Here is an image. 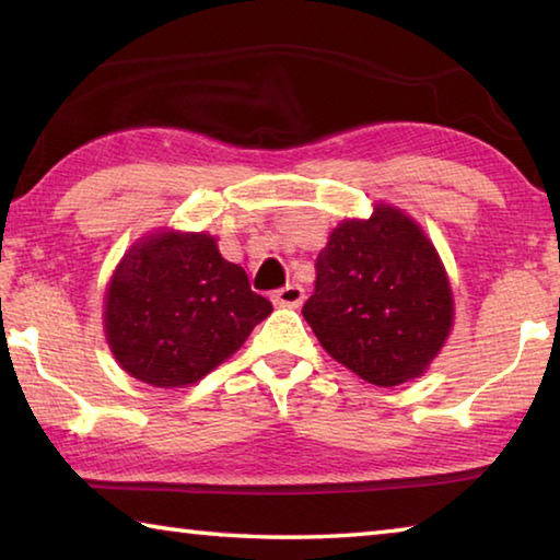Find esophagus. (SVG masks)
<instances>
[{
    "mask_svg": "<svg viewBox=\"0 0 560 560\" xmlns=\"http://www.w3.org/2000/svg\"><path fill=\"white\" fill-rule=\"evenodd\" d=\"M301 301H303V289L299 283H289V287H283L273 293V303H279V306H287V308H296Z\"/></svg>",
    "mask_w": 560,
    "mask_h": 560,
    "instance_id": "esophagus-1",
    "label": "esophagus"
}]
</instances>
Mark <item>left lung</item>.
I'll return each instance as SVG.
<instances>
[{"instance_id": "8db88e82", "label": "left lung", "mask_w": 560, "mask_h": 560, "mask_svg": "<svg viewBox=\"0 0 560 560\" xmlns=\"http://www.w3.org/2000/svg\"><path fill=\"white\" fill-rule=\"evenodd\" d=\"M303 318L332 360L364 382L396 386L423 374L443 348L453 293L421 228L377 206L370 220L332 230Z\"/></svg>"}]
</instances>
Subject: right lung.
Instances as JSON below:
<instances>
[{"label":"right lung","instance_id":"1","mask_svg":"<svg viewBox=\"0 0 560 560\" xmlns=\"http://www.w3.org/2000/svg\"><path fill=\"white\" fill-rule=\"evenodd\" d=\"M271 303L222 259L210 235L161 232L135 245L109 283L105 332L121 370L151 386H186L242 348Z\"/></svg>","mask_w":560,"mask_h":560}]
</instances>
